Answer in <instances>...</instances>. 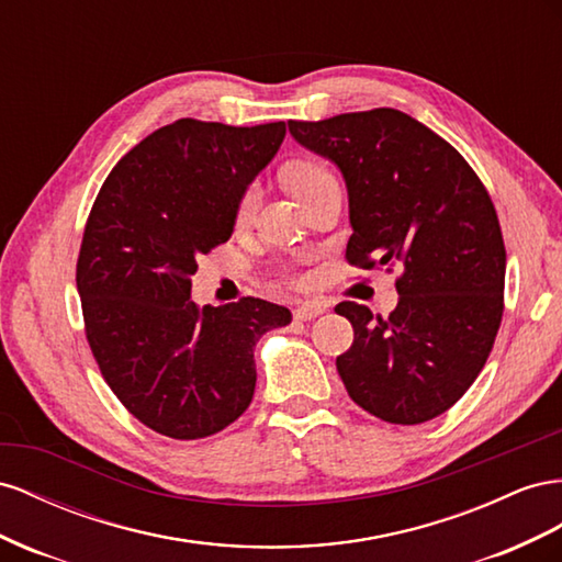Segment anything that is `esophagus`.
<instances>
[{"mask_svg":"<svg viewBox=\"0 0 562 562\" xmlns=\"http://www.w3.org/2000/svg\"><path fill=\"white\" fill-rule=\"evenodd\" d=\"M323 313H325V306H319V303H303V306H299V308L294 311V317H296V319H303V323H306V319H313V317L323 315Z\"/></svg>","mask_w":562,"mask_h":562,"instance_id":"obj_1","label":"esophagus"}]
</instances>
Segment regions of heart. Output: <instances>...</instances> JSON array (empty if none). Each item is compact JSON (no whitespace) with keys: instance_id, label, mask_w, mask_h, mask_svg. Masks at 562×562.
Listing matches in <instances>:
<instances>
[{"instance_id":"b5f03b06","label":"heart","mask_w":562,"mask_h":562,"mask_svg":"<svg viewBox=\"0 0 562 562\" xmlns=\"http://www.w3.org/2000/svg\"><path fill=\"white\" fill-rule=\"evenodd\" d=\"M329 176L331 173L323 165L311 162V159H299V162H292L284 171L286 186H290V190L294 192L296 200L306 198L317 183H323L325 179H329ZM256 204H259V190L249 186L245 190V195L239 198V202H237V214H235L237 223H247L256 212Z\"/></svg>"}]
</instances>
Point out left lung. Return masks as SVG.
Here are the masks:
<instances>
[{"label":"left lung","mask_w":562,"mask_h":562,"mask_svg":"<svg viewBox=\"0 0 562 562\" xmlns=\"http://www.w3.org/2000/svg\"><path fill=\"white\" fill-rule=\"evenodd\" d=\"M290 134L344 176L348 263L403 268L389 317L356 301L334 308L356 331L336 358L348 395L389 424L436 419L471 389L502 325L506 249L485 186L450 143L393 108L290 120Z\"/></svg>","instance_id":"left-lung-1"}]
</instances>
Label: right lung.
I'll list each match as a JSON object with an SVG mask.
<instances>
[{
  "instance_id": "1",
  "label": "right lung",
  "mask_w": 562,
  "mask_h": 562,
  "mask_svg": "<svg viewBox=\"0 0 562 562\" xmlns=\"http://www.w3.org/2000/svg\"><path fill=\"white\" fill-rule=\"evenodd\" d=\"M284 122L176 120L108 173L77 259L87 341L108 386L173 440L231 426L256 386L254 346L292 323L278 303L190 301L198 256L228 243L237 202L278 155Z\"/></svg>"
}]
</instances>
